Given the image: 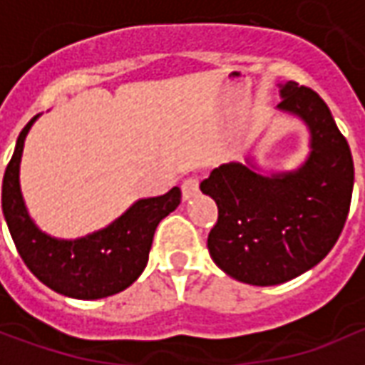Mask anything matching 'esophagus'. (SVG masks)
Instances as JSON below:
<instances>
[{
  "instance_id": "34e87169",
  "label": "esophagus",
  "mask_w": 365,
  "mask_h": 365,
  "mask_svg": "<svg viewBox=\"0 0 365 365\" xmlns=\"http://www.w3.org/2000/svg\"><path fill=\"white\" fill-rule=\"evenodd\" d=\"M197 193H199V180L197 178H187V180L182 183V197L187 201V199L195 197Z\"/></svg>"
}]
</instances>
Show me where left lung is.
<instances>
[{"label":"left lung","instance_id":"8db88e82","mask_svg":"<svg viewBox=\"0 0 365 365\" xmlns=\"http://www.w3.org/2000/svg\"><path fill=\"white\" fill-rule=\"evenodd\" d=\"M277 109L309 128V156L295 170L260 174L252 158L215 168L201 191L219 219L207 248L230 277L279 285L305 274L336 245L354 187L350 146L321 97L297 82L279 83Z\"/></svg>","mask_w":365,"mask_h":365}]
</instances>
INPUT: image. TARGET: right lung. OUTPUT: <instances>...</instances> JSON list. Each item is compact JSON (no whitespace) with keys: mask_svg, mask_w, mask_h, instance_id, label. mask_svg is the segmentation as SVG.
<instances>
[{"mask_svg":"<svg viewBox=\"0 0 365 365\" xmlns=\"http://www.w3.org/2000/svg\"><path fill=\"white\" fill-rule=\"evenodd\" d=\"M36 119L38 115L21 130L1 187V209L17 252L27 268L60 295L91 301L127 289L146 268L154 230L180 205L182 191L172 187L160 197L138 199L111 225L82 238L51 237L31 219L19 183L23 146Z\"/></svg>","mask_w":365,"mask_h":365,"instance_id":"1","label":"right lung"}]
</instances>
